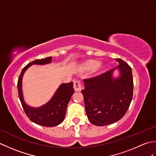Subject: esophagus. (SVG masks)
<instances>
[{
    "label": "esophagus",
    "instance_id": "esophagus-1",
    "mask_svg": "<svg viewBox=\"0 0 156 156\" xmlns=\"http://www.w3.org/2000/svg\"><path fill=\"white\" fill-rule=\"evenodd\" d=\"M74 88L75 91H80L82 90V83L80 81L76 80L74 82Z\"/></svg>",
    "mask_w": 156,
    "mask_h": 156
}]
</instances>
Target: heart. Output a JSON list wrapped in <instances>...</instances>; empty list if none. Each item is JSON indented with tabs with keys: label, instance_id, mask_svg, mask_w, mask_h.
<instances>
[{
	"label": "heart",
	"instance_id": "1",
	"mask_svg": "<svg viewBox=\"0 0 156 156\" xmlns=\"http://www.w3.org/2000/svg\"><path fill=\"white\" fill-rule=\"evenodd\" d=\"M98 65H99V63L98 62L90 60L86 62L84 65V67L86 69H94L95 68H97V66H98Z\"/></svg>",
	"mask_w": 156,
	"mask_h": 156
}]
</instances>
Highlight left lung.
Masks as SVG:
<instances>
[{
    "label": "left lung",
    "instance_id": "1",
    "mask_svg": "<svg viewBox=\"0 0 156 156\" xmlns=\"http://www.w3.org/2000/svg\"><path fill=\"white\" fill-rule=\"evenodd\" d=\"M117 67L93 78L84 79L85 110L89 121L97 126L110 125L118 121L127 111L133 98V80L130 66L116 58ZM118 69L120 75L112 74Z\"/></svg>",
    "mask_w": 156,
    "mask_h": 156
}]
</instances>
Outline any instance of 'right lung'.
Masks as SVG:
<instances>
[{"label":"right lung","instance_id":"obj_1","mask_svg":"<svg viewBox=\"0 0 156 156\" xmlns=\"http://www.w3.org/2000/svg\"><path fill=\"white\" fill-rule=\"evenodd\" d=\"M51 59L52 57H48L44 59H35L29 63L22 69L17 82L19 97L26 115L32 122L45 127L57 126L64 120L68 104L74 92L73 82L62 84L48 103L40 107L35 108L27 105L24 101L22 91V80L24 73L31 66L49 64L51 62Z\"/></svg>","mask_w":156,"mask_h":156}]
</instances>
